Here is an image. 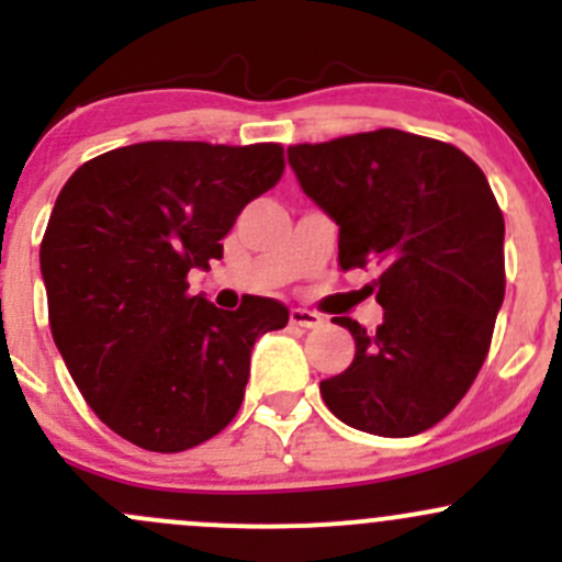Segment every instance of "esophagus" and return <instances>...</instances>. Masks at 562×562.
Returning a JSON list of instances; mask_svg holds the SVG:
<instances>
[{
    "mask_svg": "<svg viewBox=\"0 0 562 562\" xmlns=\"http://www.w3.org/2000/svg\"><path fill=\"white\" fill-rule=\"evenodd\" d=\"M291 323L293 326H302V328H321L323 326V315L313 313V310H291Z\"/></svg>",
    "mask_w": 562,
    "mask_h": 562,
    "instance_id": "esophagus-1",
    "label": "esophagus"
}]
</instances>
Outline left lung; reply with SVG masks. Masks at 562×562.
I'll use <instances>...</instances> for the list:
<instances>
[{"label":"left lung","mask_w":562,"mask_h":562,"mask_svg":"<svg viewBox=\"0 0 562 562\" xmlns=\"http://www.w3.org/2000/svg\"><path fill=\"white\" fill-rule=\"evenodd\" d=\"M288 162L304 195L339 225V266H381L370 288L383 321L321 381L328 411L381 438H411L449 416L479 375L506 293L501 206L457 146L402 130L299 144Z\"/></svg>","instance_id":"8db88e82"}]
</instances>
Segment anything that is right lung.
I'll list each match as a JSON object with an SVG mask.
<instances>
[{
    "label": "right lung",
    "instance_id": "1",
    "mask_svg": "<svg viewBox=\"0 0 562 562\" xmlns=\"http://www.w3.org/2000/svg\"><path fill=\"white\" fill-rule=\"evenodd\" d=\"M282 146L146 140L83 162L50 212L40 271L54 342L100 422L146 451L192 449L239 413L249 353L288 323L274 299L236 313L187 293L249 201L280 181Z\"/></svg>",
    "mask_w": 562,
    "mask_h": 562
}]
</instances>
